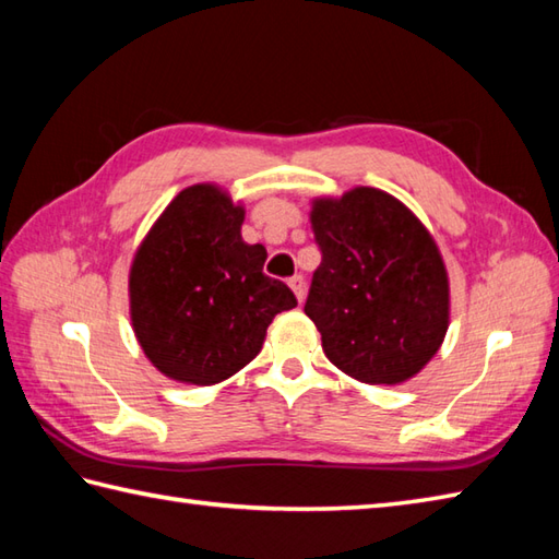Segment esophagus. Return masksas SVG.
<instances>
[{
  "label": "esophagus",
  "mask_w": 559,
  "mask_h": 559,
  "mask_svg": "<svg viewBox=\"0 0 559 559\" xmlns=\"http://www.w3.org/2000/svg\"><path fill=\"white\" fill-rule=\"evenodd\" d=\"M288 286L293 288V293H295V298H298L300 302L305 300V278L300 276V273H295L293 278H288Z\"/></svg>",
  "instance_id": "obj_1"
}]
</instances>
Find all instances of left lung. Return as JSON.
<instances>
[{
    "label": "left lung",
    "instance_id": "1",
    "mask_svg": "<svg viewBox=\"0 0 559 559\" xmlns=\"http://www.w3.org/2000/svg\"><path fill=\"white\" fill-rule=\"evenodd\" d=\"M310 221L322 264L305 314L326 358L365 384L418 374L449 329V278L432 235L374 187L314 199Z\"/></svg>",
    "mask_w": 559,
    "mask_h": 559
}]
</instances>
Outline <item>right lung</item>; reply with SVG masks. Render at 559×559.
<instances>
[{"instance_id": "obj_1", "label": "right lung", "mask_w": 559, "mask_h": 559, "mask_svg": "<svg viewBox=\"0 0 559 559\" xmlns=\"http://www.w3.org/2000/svg\"><path fill=\"white\" fill-rule=\"evenodd\" d=\"M245 209L216 185L177 194L139 245L129 314L153 367L182 384L211 386L240 372L264 346L293 290L264 273V245L240 235Z\"/></svg>"}]
</instances>
